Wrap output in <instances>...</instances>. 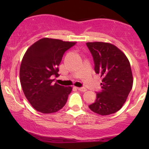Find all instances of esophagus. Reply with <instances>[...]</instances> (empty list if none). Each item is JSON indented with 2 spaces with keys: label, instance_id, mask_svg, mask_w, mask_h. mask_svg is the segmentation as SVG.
Returning <instances> with one entry per match:
<instances>
[{
  "label": "esophagus",
  "instance_id": "esophagus-1",
  "mask_svg": "<svg viewBox=\"0 0 149 149\" xmlns=\"http://www.w3.org/2000/svg\"><path fill=\"white\" fill-rule=\"evenodd\" d=\"M77 89H78L79 91H81V92H86L87 91V89L85 88H77Z\"/></svg>",
  "mask_w": 149,
  "mask_h": 149
}]
</instances>
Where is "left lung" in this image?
I'll return each instance as SVG.
<instances>
[{"label": "left lung", "mask_w": 149, "mask_h": 149, "mask_svg": "<svg viewBox=\"0 0 149 149\" xmlns=\"http://www.w3.org/2000/svg\"><path fill=\"white\" fill-rule=\"evenodd\" d=\"M95 71L102 78V92L97 94L90 110L101 116L117 112L122 108L130 92L133 76L127 57L116 45L109 42H88Z\"/></svg>", "instance_id": "8db88e82"}]
</instances>
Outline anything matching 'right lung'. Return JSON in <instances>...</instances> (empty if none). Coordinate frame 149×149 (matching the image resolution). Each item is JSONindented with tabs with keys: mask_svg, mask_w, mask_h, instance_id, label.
<instances>
[{
	"mask_svg": "<svg viewBox=\"0 0 149 149\" xmlns=\"http://www.w3.org/2000/svg\"><path fill=\"white\" fill-rule=\"evenodd\" d=\"M76 42L44 38L29 47L19 69V79L26 98L38 111L52 113L62 109L72 87L53 83L59 76V66L64 52Z\"/></svg>",
	"mask_w": 149,
	"mask_h": 149,
	"instance_id": "right-lung-1",
	"label": "right lung"
}]
</instances>
